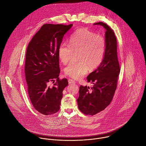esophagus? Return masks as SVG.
Segmentation results:
<instances>
[{"mask_svg": "<svg viewBox=\"0 0 146 146\" xmlns=\"http://www.w3.org/2000/svg\"><path fill=\"white\" fill-rule=\"evenodd\" d=\"M74 80H72V79H69L68 80V82H69V84H74Z\"/></svg>", "mask_w": 146, "mask_h": 146, "instance_id": "esophagus-1", "label": "esophagus"}]
</instances>
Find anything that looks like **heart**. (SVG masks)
<instances>
[{
	"label": "heart",
	"mask_w": 146,
	"mask_h": 146,
	"mask_svg": "<svg viewBox=\"0 0 146 146\" xmlns=\"http://www.w3.org/2000/svg\"><path fill=\"white\" fill-rule=\"evenodd\" d=\"M70 44L62 42L58 49V57L64 64L70 60L73 52H78V62H71L64 69L66 76L80 79L88 73L89 68L94 70L102 63L106 50L104 37L87 28H80L70 36Z\"/></svg>",
	"instance_id": "obj_1"
}]
</instances>
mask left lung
<instances>
[{"label":"left lung","mask_w":146,"mask_h":146,"mask_svg":"<svg viewBox=\"0 0 146 146\" xmlns=\"http://www.w3.org/2000/svg\"><path fill=\"white\" fill-rule=\"evenodd\" d=\"M106 29V50L102 63L87 77L88 82L93 84L90 88L81 85L77 104L79 110L86 115H93L104 110L111 102L117 89L120 67L117 56V42L115 35L106 24L94 23Z\"/></svg>","instance_id":"left-lung-1"}]
</instances>
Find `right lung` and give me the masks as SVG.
<instances>
[{
  "mask_svg": "<svg viewBox=\"0 0 146 146\" xmlns=\"http://www.w3.org/2000/svg\"><path fill=\"white\" fill-rule=\"evenodd\" d=\"M72 25L44 24L27 47L25 75L28 95L34 108L45 115L59 110L62 92L68 85L66 78L60 80L58 77V49ZM50 81L54 83L52 87L48 85Z\"/></svg>",
  "mask_w": 146,
  "mask_h": 146,
  "instance_id": "add662e5",
  "label": "right lung"
}]
</instances>
